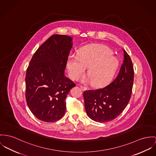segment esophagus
<instances>
[{
    "mask_svg": "<svg viewBox=\"0 0 156 156\" xmlns=\"http://www.w3.org/2000/svg\"><path fill=\"white\" fill-rule=\"evenodd\" d=\"M80 88H81L83 90H85L86 89V87H85V86H83V85H80Z\"/></svg>",
    "mask_w": 156,
    "mask_h": 156,
    "instance_id": "obj_1",
    "label": "esophagus"
}]
</instances>
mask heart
<instances>
[{
	"instance_id": "heart-1",
	"label": "heart",
	"mask_w": 156,
	"mask_h": 156,
	"mask_svg": "<svg viewBox=\"0 0 156 156\" xmlns=\"http://www.w3.org/2000/svg\"><path fill=\"white\" fill-rule=\"evenodd\" d=\"M67 69L71 78L78 80L88 68V75L96 86L108 83L119 66L118 59L112 51L104 46H85L80 49L78 55H72L67 60ZM88 78L82 79L87 82Z\"/></svg>"
}]
</instances>
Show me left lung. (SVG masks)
<instances>
[{
  "mask_svg": "<svg viewBox=\"0 0 156 156\" xmlns=\"http://www.w3.org/2000/svg\"><path fill=\"white\" fill-rule=\"evenodd\" d=\"M123 50V62L117 76L107 86L83 93L85 108L90 119L107 122L116 118L128 105L132 94L134 71L132 60Z\"/></svg>",
  "mask_w": 156,
  "mask_h": 156,
  "instance_id": "8db88e82",
  "label": "left lung"
}]
</instances>
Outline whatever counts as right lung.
Segmentation results:
<instances>
[{
  "instance_id": "add662e5",
  "label": "right lung",
  "mask_w": 156,
  "mask_h": 156,
  "mask_svg": "<svg viewBox=\"0 0 156 156\" xmlns=\"http://www.w3.org/2000/svg\"><path fill=\"white\" fill-rule=\"evenodd\" d=\"M70 36L55 34L37 50L25 76V97L39 120L53 122L65 113L66 97L75 84L65 75L72 48Z\"/></svg>"
}]
</instances>
